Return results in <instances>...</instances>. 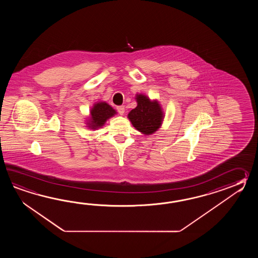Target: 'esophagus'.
<instances>
[{
	"label": "esophagus",
	"instance_id": "1",
	"mask_svg": "<svg viewBox=\"0 0 258 258\" xmlns=\"http://www.w3.org/2000/svg\"><path fill=\"white\" fill-rule=\"evenodd\" d=\"M117 110H118V112H119L121 115H123L124 112H125V107H124L123 105L118 106V107H117Z\"/></svg>",
	"mask_w": 258,
	"mask_h": 258
}]
</instances>
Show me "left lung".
Segmentation results:
<instances>
[{
    "instance_id": "left-lung-1",
    "label": "left lung",
    "mask_w": 258,
    "mask_h": 258,
    "mask_svg": "<svg viewBox=\"0 0 258 258\" xmlns=\"http://www.w3.org/2000/svg\"><path fill=\"white\" fill-rule=\"evenodd\" d=\"M137 106L128 113L133 126L144 136H151L163 123L164 111L158 99H150L145 94L136 95Z\"/></svg>"
}]
</instances>
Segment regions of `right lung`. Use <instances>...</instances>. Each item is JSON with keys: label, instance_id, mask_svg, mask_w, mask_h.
<instances>
[{"label": "right lung", "instance_id": "1", "mask_svg": "<svg viewBox=\"0 0 258 258\" xmlns=\"http://www.w3.org/2000/svg\"><path fill=\"white\" fill-rule=\"evenodd\" d=\"M115 114L117 111L106 101H98L90 109L89 116L85 122L86 126L90 130H98L104 126L105 122Z\"/></svg>", "mask_w": 258, "mask_h": 258}]
</instances>
